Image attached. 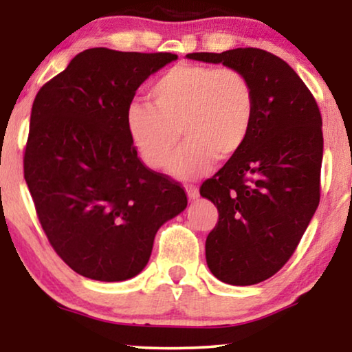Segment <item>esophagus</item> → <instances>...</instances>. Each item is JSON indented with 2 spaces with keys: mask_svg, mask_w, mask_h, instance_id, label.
Returning <instances> with one entry per match:
<instances>
[{
  "mask_svg": "<svg viewBox=\"0 0 352 352\" xmlns=\"http://www.w3.org/2000/svg\"><path fill=\"white\" fill-rule=\"evenodd\" d=\"M186 192H187V197H189L190 200L199 199V195H200L199 187H195V186H186Z\"/></svg>",
  "mask_w": 352,
  "mask_h": 352,
  "instance_id": "esophagus-1",
  "label": "esophagus"
}]
</instances>
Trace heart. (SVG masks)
Wrapping results in <instances>:
<instances>
[{
    "instance_id": "1",
    "label": "heart",
    "mask_w": 352,
    "mask_h": 352,
    "mask_svg": "<svg viewBox=\"0 0 352 352\" xmlns=\"http://www.w3.org/2000/svg\"><path fill=\"white\" fill-rule=\"evenodd\" d=\"M152 104L126 107V131L142 162L160 170L187 138L168 170L179 179L206 175L216 158L242 151L253 131L256 98L252 81L234 67L177 64L151 88Z\"/></svg>"
}]
</instances>
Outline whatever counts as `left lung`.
<instances>
[{
	"instance_id": "1",
	"label": "left lung",
	"mask_w": 352,
	"mask_h": 352,
	"mask_svg": "<svg viewBox=\"0 0 352 352\" xmlns=\"http://www.w3.org/2000/svg\"><path fill=\"white\" fill-rule=\"evenodd\" d=\"M187 57L234 67L253 85L252 136L201 184L200 195L219 213L205 243L211 274L230 285H254L292 258L319 206L320 110L296 72L267 51L237 47Z\"/></svg>"
}]
</instances>
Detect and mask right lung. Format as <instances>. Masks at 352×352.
<instances>
[{"mask_svg": "<svg viewBox=\"0 0 352 352\" xmlns=\"http://www.w3.org/2000/svg\"><path fill=\"white\" fill-rule=\"evenodd\" d=\"M176 59L91 47L33 100L23 177L51 247L80 276H138L157 230L187 206L176 181L141 162L124 122L139 86Z\"/></svg>", "mask_w": 352, "mask_h": 352, "instance_id": "right-lung-1", "label": "right lung"}]
</instances>
